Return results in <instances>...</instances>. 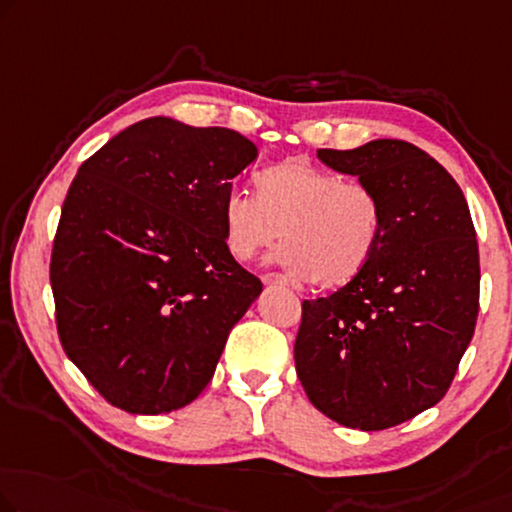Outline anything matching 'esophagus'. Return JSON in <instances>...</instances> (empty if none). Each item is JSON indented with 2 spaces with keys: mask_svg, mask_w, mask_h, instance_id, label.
Instances as JSON below:
<instances>
[{
  "mask_svg": "<svg viewBox=\"0 0 512 512\" xmlns=\"http://www.w3.org/2000/svg\"><path fill=\"white\" fill-rule=\"evenodd\" d=\"M262 282H264V285H287V280L278 276V273H266Z\"/></svg>",
  "mask_w": 512,
  "mask_h": 512,
  "instance_id": "esophagus-1",
  "label": "esophagus"
}]
</instances>
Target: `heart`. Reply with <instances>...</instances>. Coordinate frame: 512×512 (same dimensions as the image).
I'll use <instances>...</instances> for the list:
<instances>
[{
    "instance_id": "b5f03b06",
    "label": "heart",
    "mask_w": 512,
    "mask_h": 512,
    "mask_svg": "<svg viewBox=\"0 0 512 512\" xmlns=\"http://www.w3.org/2000/svg\"><path fill=\"white\" fill-rule=\"evenodd\" d=\"M257 197L223 200L225 246L253 259L285 236L278 264L319 289H340L368 269L381 239L377 195L361 181L294 158L257 174Z\"/></svg>"
}]
</instances>
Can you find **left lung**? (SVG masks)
<instances>
[{
    "label": "left lung",
    "instance_id": "8db88e82",
    "mask_svg": "<svg viewBox=\"0 0 512 512\" xmlns=\"http://www.w3.org/2000/svg\"><path fill=\"white\" fill-rule=\"evenodd\" d=\"M377 195L381 239L354 282L303 301L296 375L331 421L372 432L444 398L478 317L476 230L460 186L404 140L319 149Z\"/></svg>",
    "mask_w": 512,
    "mask_h": 512
}]
</instances>
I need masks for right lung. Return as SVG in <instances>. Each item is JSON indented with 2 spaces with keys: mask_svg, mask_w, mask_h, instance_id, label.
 I'll list each match as a JSON object with an SVG mask.
<instances>
[{
  "mask_svg": "<svg viewBox=\"0 0 512 512\" xmlns=\"http://www.w3.org/2000/svg\"><path fill=\"white\" fill-rule=\"evenodd\" d=\"M255 158L230 128L151 117L80 165L50 285L61 347L114 407L156 416L193 402L262 294L223 227L232 179Z\"/></svg>",
  "mask_w": 512,
  "mask_h": 512,
  "instance_id": "obj_1",
  "label": "right lung"
}]
</instances>
